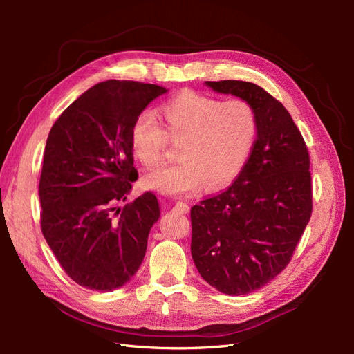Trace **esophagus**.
Here are the masks:
<instances>
[{
    "label": "esophagus",
    "mask_w": 354,
    "mask_h": 354,
    "mask_svg": "<svg viewBox=\"0 0 354 354\" xmlns=\"http://www.w3.org/2000/svg\"><path fill=\"white\" fill-rule=\"evenodd\" d=\"M173 211H176V212H178V214H186V212L189 211V205H187V203H186L185 201H177V202L174 203Z\"/></svg>",
    "instance_id": "obj_1"
}]
</instances>
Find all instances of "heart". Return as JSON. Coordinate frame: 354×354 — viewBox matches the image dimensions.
Returning <instances> with one entry per match:
<instances>
[{
    "mask_svg": "<svg viewBox=\"0 0 354 354\" xmlns=\"http://www.w3.org/2000/svg\"><path fill=\"white\" fill-rule=\"evenodd\" d=\"M165 128L153 111H142L130 131L134 156L146 167L164 159L171 140H181L180 160L149 171L147 189L168 195H190L208 185L218 189L236 178L248 162L259 136V116L242 99L220 100L183 91L160 106Z\"/></svg>",
    "mask_w": 354,
    "mask_h": 354,
    "instance_id": "b5f03b06",
    "label": "heart"
}]
</instances>
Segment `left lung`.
Returning a JSON list of instances; mask_svg holds the SVG:
<instances>
[{
  "mask_svg": "<svg viewBox=\"0 0 354 354\" xmlns=\"http://www.w3.org/2000/svg\"><path fill=\"white\" fill-rule=\"evenodd\" d=\"M207 85L251 103L259 116V136L241 174L190 211L199 274L223 294L243 295L273 281L292 259L313 211L310 156L285 106L260 85Z\"/></svg>",
  "mask_w": 354,
  "mask_h": 354,
  "instance_id": "left-lung-1",
  "label": "left lung"
}]
</instances>
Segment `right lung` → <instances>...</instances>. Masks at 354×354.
Wrapping results in <instances>:
<instances>
[{
    "label": "right lung",
    "instance_id": "right-lung-1",
    "mask_svg": "<svg viewBox=\"0 0 354 354\" xmlns=\"http://www.w3.org/2000/svg\"><path fill=\"white\" fill-rule=\"evenodd\" d=\"M167 90L109 80L85 91L51 127L39 178L41 230L62 269L93 291H113L140 267L159 218L146 192L127 199L138 174L130 131L136 116Z\"/></svg>",
    "mask_w": 354,
    "mask_h": 354
}]
</instances>
